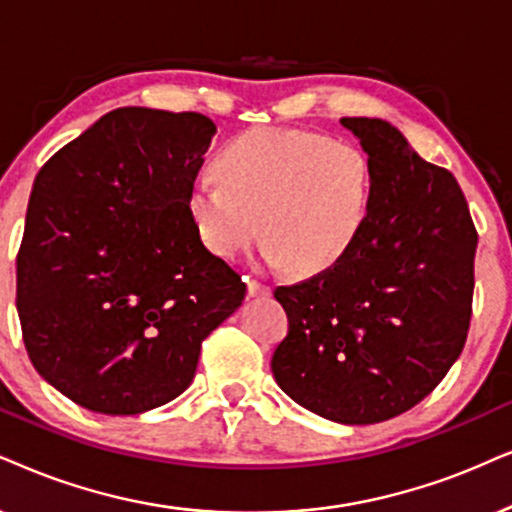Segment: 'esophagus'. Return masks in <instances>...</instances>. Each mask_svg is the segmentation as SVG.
I'll return each instance as SVG.
<instances>
[{
	"label": "esophagus",
	"mask_w": 512,
	"mask_h": 512,
	"mask_svg": "<svg viewBox=\"0 0 512 512\" xmlns=\"http://www.w3.org/2000/svg\"><path fill=\"white\" fill-rule=\"evenodd\" d=\"M248 295L250 297H269L271 288L264 286V283H260V281H255V278H250V281H248Z\"/></svg>",
	"instance_id": "34e87169"
}]
</instances>
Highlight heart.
I'll return each mask as SVG.
<instances>
[{
	"label": "heart",
	"instance_id": "heart-1",
	"mask_svg": "<svg viewBox=\"0 0 512 512\" xmlns=\"http://www.w3.org/2000/svg\"><path fill=\"white\" fill-rule=\"evenodd\" d=\"M219 179L191 186L203 243L226 260L264 238V260L297 274L338 264L371 217L375 170L364 148L326 134L257 127L215 160Z\"/></svg>",
	"mask_w": 512,
	"mask_h": 512
}]
</instances>
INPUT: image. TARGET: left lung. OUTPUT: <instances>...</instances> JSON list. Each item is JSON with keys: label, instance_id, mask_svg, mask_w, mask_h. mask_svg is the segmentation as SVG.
<instances>
[{"label": "left lung", "instance_id": "left-lung-1", "mask_svg": "<svg viewBox=\"0 0 512 512\" xmlns=\"http://www.w3.org/2000/svg\"><path fill=\"white\" fill-rule=\"evenodd\" d=\"M340 125L373 160L371 217L338 264L274 290L288 335L271 371L316 416L371 425L423 401L461 357L477 231L454 174L425 163L397 127Z\"/></svg>", "mask_w": 512, "mask_h": 512}]
</instances>
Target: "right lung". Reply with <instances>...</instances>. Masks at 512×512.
<instances>
[{
	"label": "right lung",
	"mask_w": 512,
	"mask_h": 512,
	"mask_svg": "<svg viewBox=\"0 0 512 512\" xmlns=\"http://www.w3.org/2000/svg\"><path fill=\"white\" fill-rule=\"evenodd\" d=\"M215 132L200 113L115 108L37 172L16 309L32 366L84 409L137 416L179 397L243 304L189 212Z\"/></svg>",
	"instance_id": "obj_1"
}]
</instances>
